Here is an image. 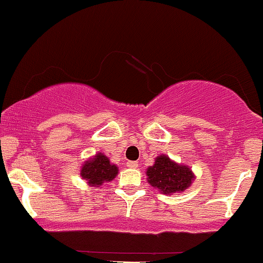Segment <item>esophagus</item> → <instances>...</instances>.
Here are the masks:
<instances>
[{
	"mask_svg": "<svg viewBox=\"0 0 263 263\" xmlns=\"http://www.w3.org/2000/svg\"><path fill=\"white\" fill-rule=\"evenodd\" d=\"M127 167L128 168H137L138 167V163L129 161V162H127Z\"/></svg>",
	"mask_w": 263,
	"mask_h": 263,
	"instance_id": "1",
	"label": "esophagus"
}]
</instances>
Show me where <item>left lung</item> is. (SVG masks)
<instances>
[{"label": "left lung", "instance_id": "obj_1", "mask_svg": "<svg viewBox=\"0 0 263 263\" xmlns=\"http://www.w3.org/2000/svg\"><path fill=\"white\" fill-rule=\"evenodd\" d=\"M146 174L153 188L168 195L188 189L195 178L188 165L178 164L165 155L157 157L155 164L151 165Z\"/></svg>", "mask_w": 263, "mask_h": 263}]
</instances>
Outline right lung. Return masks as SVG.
<instances>
[{"label": "right lung", "instance_id": "1", "mask_svg": "<svg viewBox=\"0 0 263 263\" xmlns=\"http://www.w3.org/2000/svg\"><path fill=\"white\" fill-rule=\"evenodd\" d=\"M117 173L119 168L110 163V159L104 153H98L84 163L80 176L86 180L89 185L98 188L105 182H111L117 176Z\"/></svg>", "mask_w": 263, "mask_h": 263}]
</instances>
